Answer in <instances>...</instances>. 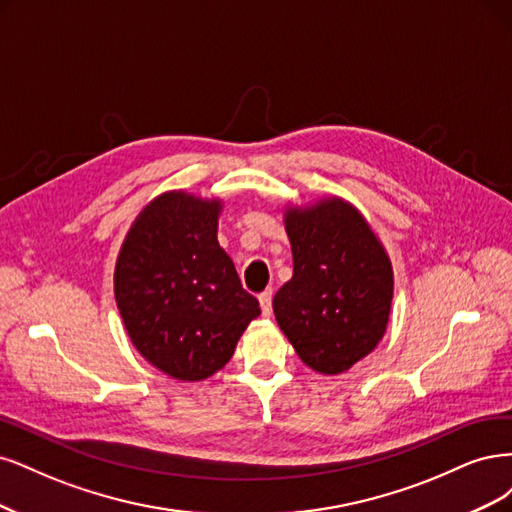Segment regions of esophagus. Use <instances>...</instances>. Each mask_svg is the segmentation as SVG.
Wrapping results in <instances>:
<instances>
[{"instance_id":"obj_1","label":"esophagus","mask_w":512,"mask_h":512,"mask_svg":"<svg viewBox=\"0 0 512 512\" xmlns=\"http://www.w3.org/2000/svg\"><path fill=\"white\" fill-rule=\"evenodd\" d=\"M259 304H261L263 317H270L272 315V289H266L263 293H259Z\"/></svg>"}]
</instances>
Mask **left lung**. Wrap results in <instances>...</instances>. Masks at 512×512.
I'll return each instance as SVG.
<instances>
[{
    "instance_id": "1",
    "label": "left lung",
    "mask_w": 512,
    "mask_h": 512,
    "mask_svg": "<svg viewBox=\"0 0 512 512\" xmlns=\"http://www.w3.org/2000/svg\"><path fill=\"white\" fill-rule=\"evenodd\" d=\"M293 276L274 295V315L295 353L321 374L346 372L383 338L393 270L361 214L338 197L289 208Z\"/></svg>"
}]
</instances>
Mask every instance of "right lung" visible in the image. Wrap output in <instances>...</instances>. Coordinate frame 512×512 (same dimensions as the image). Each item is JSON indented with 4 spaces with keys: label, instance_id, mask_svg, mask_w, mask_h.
Masks as SVG:
<instances>
[{
    "label": "right lung",
    "instance_id": "1",
    "mask_svg": "<svg viewBox=\"0 0 512 512\" xmlns=\"http://www.w3.org/2000/svg\"><path fill=\"white\" fill-rule=\"evenodd\" d=\"M221 202L159 195L131 225L114 270V298L140 355L178 381H202L234 355L257 315L219 246Z\"/></svg>",
    "mask_w": 512,
    "mask_h": 512
}]
</instances>
